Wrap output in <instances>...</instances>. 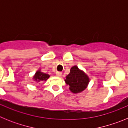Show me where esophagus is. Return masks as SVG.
<instances>
[{
	"label": "esophagus",
	"mask_w": 128,
	"mask_h": 128,
	"mask_svg": "<svg viewBox=\"0 0 128 128\" xmlns=\"http://www.w3.org/2000/svg\"><path fill=\"white\" fill-rule=\"evenodd\" d=\"M56 75L58 77H61L62 76V73L61 72H57L56 73Z\"/></svg>",
	"instance_id": "34e87169"
}]
</instances>
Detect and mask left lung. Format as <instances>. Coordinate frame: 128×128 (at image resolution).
<instances>
[{
  "label": "left lung",
  "mask_w": 128,
  "mask_h": 128,
  "mask_svg": "<svg viewBox=\"0 0 128 128\" xmlns=\"http://www.w3.org/2000/svg\"><path fill=\"white\" fill-rule=\"evenodd\" d=\"M65 83L69 85V90L74 94L81 93L87 88L90 82V78L77 65L70 68V72L66 76Z\"/></svg>",
  "instance_id": "8db88e82"
}]
</instances>
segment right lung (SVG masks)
<instances>
[{"instance_id": "add662e5", "label": "right lung", "mask_w": 128, "mask_h": 128, "mask_svg": "<svg viewBox=\"0 0 128 128\" xmlns=\"http://www.w3.org/2000/svg\"><path fill=\"white\" fill-rule=\"evenodd\" d=\"M50 77V75H48V74H46L42 72L41 69L39 68L38 70L36 72L34 75L32 77V80L38 83V82H41V81H46L48 80Z\"/></svg>"}]
</instances>
